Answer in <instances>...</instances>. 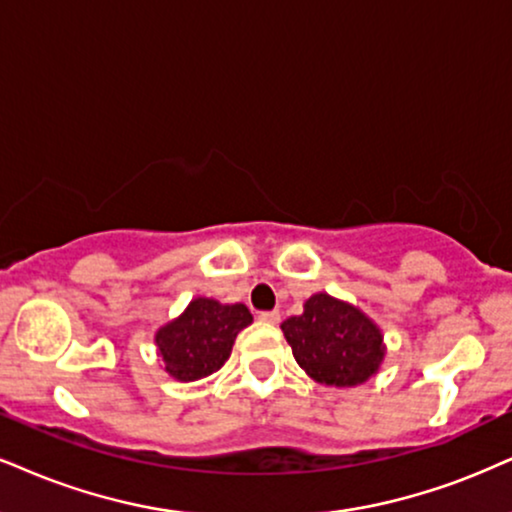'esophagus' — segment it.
<instances>
[{"label":"esophagus","mask_w":512,"mask_h":512,"mask_svg":"<svg viewBox=\"0 0 512 512\" xmlns=\"http://www.w3.org/2000/svg\"><path fill=\"white\" fill-rule=\"evenodd\" d=\"M258 320H261V323L275 325V323H280V313H277V311H261V313H258Z\"/></svg>","instance_id":"34e87169"}]
</instances>
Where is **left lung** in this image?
<instances>
[{
	"label": "left lung",
	"mask_w": 512,
	"mask_h": 512,
	"mask_svg": "<svg viewBox=\"0 0 512 512\" xmlns=\"http://www.w3.org/2000/svg\"><path fill=\"white\" fill-rule=\"evenodd\" d=\"M296 363L327 387H356L380 370L382 330L363 311L320 292L280 325Z\"/></svg>",
	"instance_id": "left-lung-1"
}]
</instances>
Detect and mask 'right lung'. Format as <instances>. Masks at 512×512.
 Wrapping results in <instances>:
<instances>
[{"label":"right lung","mask_w":512,"mask_h":512,"mask_svg":"<svg viewBox=\"0 0 512 512\" xmlns=\"http://www.w3.org/2000/svg\"><path fill=\"white\" fill-rule=\"evenodd\" d=\"M251 323L254 318L244 304H220L197 296L180 318L156 332L154 342L163 358V370L180 382L213 375L230 358L237 334Z\"/></svg>","instance_id":"add662e5"}]
</instances>
